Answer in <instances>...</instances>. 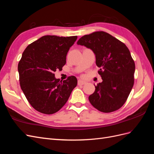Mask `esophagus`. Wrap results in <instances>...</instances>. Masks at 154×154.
<instances>
[{
  "mask_svg": "<svg viewBox=\"0 0 154 154\" xmlns=\"http://www.w3.org/2000/svg\"><path fill=\"white\" fill-rule=\"evenodd\" d=\"M85 83H86V82H84V81H82V80H78V85H85Z\"/></svg>",
  "mask_w": 154,
  "mask_h": 154,
  "instance_id": "esophagus-1",
  "label": "esophagus"
}]
</instances>
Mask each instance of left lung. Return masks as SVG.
<instances>
[{
	"mask_svg": "<svg viewBox=\"0 0 154 154\" xmlns=\"http://www.w3.org/2000/svg\"><path fill=\"white\" fill-rule=\"evenodd\" d=\"M78 45L91 49L96 55L101 83L88 97L91 105L102 112L118 110L127 101L134 83L135 63L126 45L104 31L83 36Z\"/></svg>",
	"mask_w": 154,
	"mask_h": 154,
	"instance_id": "left-lung-1",
	"label": "left lung"
}]
</instances>
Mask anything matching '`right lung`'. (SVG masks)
<instances>
[{
    "label": "right lung",
    "instance_id": "add662e5",
    "mask_svg": "<svg viewBox=\"0 0 154 154\" xmlns=\"http://www.w3.org/2000/svg\"><path fill=\"white\" fill-rule=\"evenodd\" d=\"M77 36L46 35L29 44L18 65L21 89L33 108L45 114H53L66 103L77 85L71 76L66 80L57 79L54 72L66 63V56Z\"/></svg>",
    "mask_w": 154,
    "mask_h": 154
}]
</instances>
